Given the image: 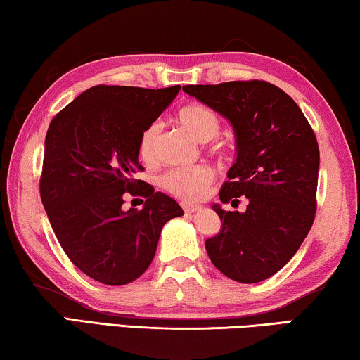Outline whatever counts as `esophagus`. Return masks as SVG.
Masks as SVG:
<instances>
[{"label": "esophagus", "instance_id": "1", "mask_svg": "<svg viewBox=\"0 0 360 360\" xmlns=\"http://www.w3.org/2000/svg\"><path fill=\"white\" fill-rule=\"evenodd\" d=\"M182 208H184V212H186V213H195V212L200 210V207H197V205H189V203H182Z\"/></svg>", "mask_w": 360, "mask_h": 360}]
</instances>
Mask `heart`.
<instances>
[{"instance_id":"b5f03b06","label":"heart","mask_w":360,"mask_h":360,"mask_svg":"<svg viewBox=\"0 0 360 360\" xmlns=\"http://www.w3.org/2000/svg\"><path fill=\"white\" fill-rule=\"evenodd\" d=\"M178 124L184 127L192 137L200 142H208L219 134L221 121L219 116L212 108L200 103H189L178 111ZM162 124L152 122L143 129L141 142H139V153L143 162L152 163L157 160L158 153V141ZM214 179V173L212 168L205 165L191 166V168H179L169 171L163 178V187L169 194L182 198L186 202H198L207 195L212 182Z\"/></svg>"}]
</instances>
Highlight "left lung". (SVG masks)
Listing matches in <instances>:
<instances>
[{"label":"left lung","instance_id":"1","mask_svg":"<svg viewBox=\"0 0 360 360\" xmlns=\"http://www.w3.org/2000/svg\"><path fill=\"white\" fill-rule=\"evenodd\" d=\"M186 94L231 122L234 165L219 191L223 203L249 200L244 213L218 203L221 231L205 240L212 264L239 283H259L292 259L317 210V137L296 101L265 80L184 85Z\"/></svg>","mask_w":360,"mask_h":360}]
</instances>
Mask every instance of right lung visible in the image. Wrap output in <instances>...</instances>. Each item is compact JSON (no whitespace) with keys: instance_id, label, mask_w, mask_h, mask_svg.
I'll return each mask as SVG.
<instances>
[{"instance_id":"1","label":"right lung","mask_w":360,"mask_h":360,"mask_svg":"<svg viewBox=\"0 0 360 360\" xmlns=\"http://www.w3.org/2000/svg\"><path fill=\"white\" fill-rule=\"evenodd\" d=\"M179 89L95 85L50 122L40 197L69 260L95 281L121 286L137 280L152 264L165 223L184 214L174 198L134 179L143 169V129ZM126 191L146 197L142 211L122 210Z\"/></svg>"}]
</instances>
